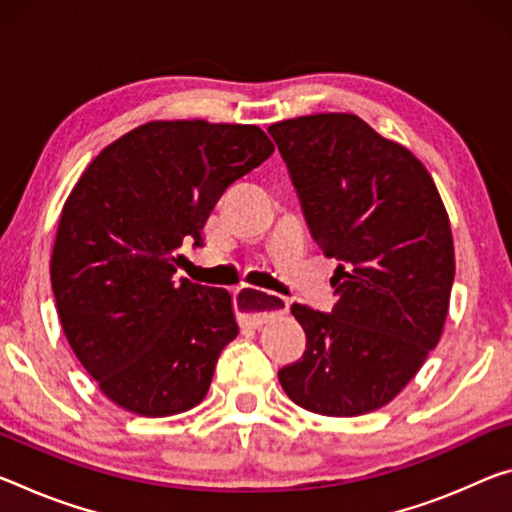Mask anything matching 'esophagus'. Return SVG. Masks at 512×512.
<instances>
[{
	"instance_id": "obj_1",
	"label": "esophagus",
	"mask_w": 512,
	"mask_h": 512,
	"mask_svg": "<svg viewBox=\"0 0 512 512\" xmlns=\"http://www.w3.org/2000/svg\"><path fill=\"white\" fill-rule=\"evenodd\" d=\"M234 307H237L241 326L259 328L273 316L285 314L289 310V300L285 296L271 294V291L243 285L234 294Z\"/></svg>"
}]
</instances>
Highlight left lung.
Here are the masks:
<instances>
[{
  "label": "left lung",
  "mask_w": 512,
  "mask_h": 512,
  "mask_svg": "<svg viewBox=\"0 0 512 512\" xmlns=\"http://www.w3.org/2000/svg\"><path fill=\"white\" fill-rule=\"evenodd\" d=\"M269 134L314 241L339 259L330 314L291 305L307 344L280 385L316 415H367L440 342L456 275L449 214L415 154L353 113L282 120Z\"/></svg>",
  "instance_id": "left-lung-1"
}]
</instances>
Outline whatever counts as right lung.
<instances>
[{"label":"right lung","mask_w":512,"mask_h":512,"mask_svg":"<svg viewBox=\"0 0 512 512\" xmlns=\"http://www.w3.org/2000/svg\"><path fill=\"white\" fill-rule=\"evenodd\" d=\"M275 145L255 125L152 120L107 145L63 205L50 275L61 328L102 394L141 417L207 396L239 335L227 289L177 278L218 198Z\"/></svg>","instance_id":"right-lung-1"}]
</instances>
